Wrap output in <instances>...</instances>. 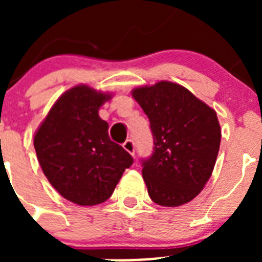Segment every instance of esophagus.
I'll return each mask as SVG.
<instances>
[{"instance_id": "1", "label": "esophagus", "mask_w": 262, "mask_h": 262, "mask_svg": "<svg viewBox=\"0 0 262 262\" xmlns=\"http://www.w3.org/2000/svg\"><path fill=\"white\" fill-rule=\"evenodd\" d=\"M123 148L129 155H133V156L135 155V143H134L131 139H128V140H126V142L123 143Z\"/></svg>"}]
</instances>
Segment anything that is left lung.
I'll list each match as a JSON object with an SVG mask.
<instances>
[{
    "label": "left lung",
    "mask_w": 262,
    "mask_h": 262,
    "mask_svg": "<svg viewBox=\"0 0 262 262\" xmlns=\"http://www.w3.org/2000/svg\"><path fill=\"white\" fill-rule=\"evenodd\" d=\"M133 97L147 114L154 152L142 160L151 200L177 207L190 202L211 177L221 145L216 113L170 81L136 88Z\"/></svg>",
    "instance_id": "1"
}]
</instances>
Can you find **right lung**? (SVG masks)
Masks as SVG:
<instances>
[{"mask_svg":"<svg viewBox=\"0 0 262 262\" xmlns=\"http://www.w3.org/2000/svg\"><path fill=\"white\" fill-rule=\"evenodd\" d=\"M111 98L86 85L67 90L34 136L41 170L66 200L94 206L111 196L134 159L111 142L108 124L98 115Z\"/></svg>","mask_w":262,"mask_h":262,"instance_id":"right-lung-1","label":"right lung"}]
</instances>
